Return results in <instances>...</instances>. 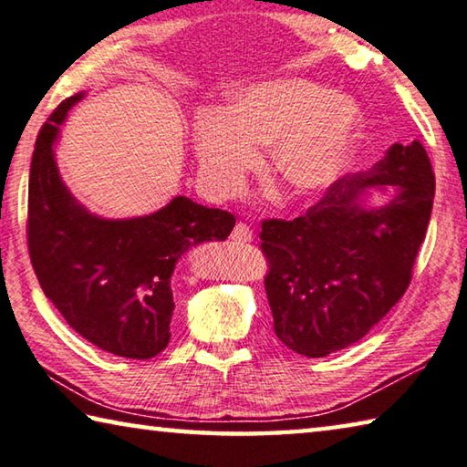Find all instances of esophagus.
<instances>
[{
	"mask_svg": "<svg viewBox=\"0 0 467 467\" xmlns=\"http://www.w3.org/2000/svg\"><path fill=\"white\" fill-rule=\"evenodd\" d=\"M232 240L234 242H252L254 240V234L246 223H235L234 232H232Z\"/></svg>",
	"mask_w": 467,
	"mask_h": 467,
	"instance_id": "1",
	"label": "esophagus"
}]
</instances>
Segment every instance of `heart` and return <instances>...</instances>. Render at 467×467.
Here are the masks:
<instances>
[{
	"mask_svg": "<svg viewBox=\"0 0 467 467\" xmlns=\"http://www.w3.org/2000/svg\"><path fill=\"white\" fill-rule=\"evenodd\" d=\"M366 116L354 97L304 78L240 90L225 111L204 109L192 128L206 190L238 192L271 144V170L289 192L312 196L349 170L364 140Z\"/></svg>",
	"mask_w": 467,
	"mask_h": 467,
	"instance_id": "1",
	"label": "heart"
}]
</instances>
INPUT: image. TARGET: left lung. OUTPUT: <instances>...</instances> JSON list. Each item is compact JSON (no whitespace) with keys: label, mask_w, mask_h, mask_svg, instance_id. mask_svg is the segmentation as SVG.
<instances>
[{"label":"left lung","mask_w":467,"mask_h":467,"mask_svg":"<svg viewBox=\"0 0 467 467\" xmlns=\"http://www.w3.org/2000/svg\"><path fill=\"white\" fill-rule=\"evenodd\" d=\"M432 198L431 159L414 140L335 182L304 217L265 221V289L279 341L306 358L360 341L406 294Z\"/></svg>","instance_id":"1"}]
</instances>
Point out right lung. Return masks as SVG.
Listing matches in <instances>:
<instances>
[{
	"label": "right lung",
	"mask_w": 467,
	"mask_h": 467,
	"mask_svg": "<svg viewBox=\"0 0 467 467\" xmlns=\"http://www.w3.org/2000/svg\"><path fill=\"white\" fill-rule=\"evenodd\" d=\"M66 99L35 144L28 178V250L43 294L66 323L113 356L149 360L170 343L171 277L180 258L204 242H223L235 225L227 211L175 196L150 215L107 219L67 190L56 142Z\"/></svg>",
	"instance_id": "1"
}]
</instances>
